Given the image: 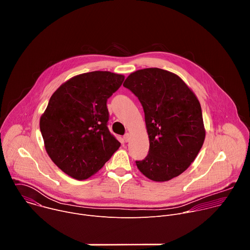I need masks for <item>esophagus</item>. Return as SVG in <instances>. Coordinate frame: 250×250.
Listing matches in <instances>:
<instances>
[{
	"instance_id": "obj_1",
	"label": "esophagus",
	"mask_w": 250,
	"mask_h": 250,
	"mask_svg": "<svg viewBox=\"0 0 250 250\" xmlns=\"http://www.w3.org/2000/svg\"><path fill=\"white\" fill-rule=\"evenodd\" d=\"M129 139H130V134H129V133H125V136H124V140H125V142H128Z\"/></svg>"
}]
</instances>
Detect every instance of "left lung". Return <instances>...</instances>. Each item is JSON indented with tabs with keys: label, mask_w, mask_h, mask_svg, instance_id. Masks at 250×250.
<instances>
[{
	"label": "left lung",
	"mask_w": 250,
	"mask_h": 250,
	"mask_svg": "<svg viewBox=\"0 0 250 250\" xmlns=\"http://www.w3.org/2000/svg\"><path fill=\"white\" fill-rule=\"evenodd\" d=\"M124 86L139 100L149 138L147 156L135 164L148 179L169 181L196 159L206 129L201 104L178 75L159 68H146L128 75Z\"/></svg>",
	"instance_id": "8db88e82"
}]
</instances>
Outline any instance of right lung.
<instances>
[{
    "label": "right lung",
    "mask_w": 250,
    "mask_h": 250,
    "mask_svg": "<svg viewBox=\"0 0 250 250\" xmlns=\"http://www.w3.org/2000/svg\"><path fill=\"white\" fill-rule=\"evenodd\" d=\"M124 80V75L109 71L74 76L53 93L41 117L48 156L76 180L97 173L121 146L106 126V101Z\"/></svg>",
    "instance_id": "obj_1"
}]
</instances>
